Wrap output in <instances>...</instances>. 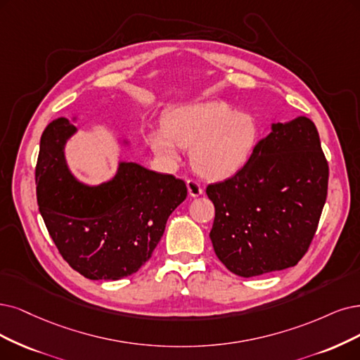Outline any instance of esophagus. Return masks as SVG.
Instances as JSON below:
<instances>
[{
  "mask_svg": "<svg viewBox=\"0 0 360 360\" xmlns=\"http://www.w3.org/2000/svg\"><path fill=\"white\" fill-rule=\"evenodd\" d=\"M187 190H188V194L191 197H198V195L203 194V188L200 187V184L194 181V179L187 181Z\"/></svg>",
  "mask_w": 360,
  "mask_h": 360,
  "instance_id": "34e87169",
  "label": "esophagus"
}]
</instances>
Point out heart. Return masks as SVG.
Listing matches in <instances>:
<instances>
[{"mask_svg": "<svg viewBox=\"0 0 360 360\" xmlns=\"http://www.w3.org/2000/svg\"><path fill=\"white\" fill-rule=\"evenodd\" d=\"M259 129L250 114L237 112L225 102H198L170 110L163 129L143 135L151 151L172 166L179 148H191V163L209 179H224L240 170L254 153Z\"/></svg>", "mask_w": 360, "mask_h": 360, "instance_id": "1", "label": "heart"}]
</instances>
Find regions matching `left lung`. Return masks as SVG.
Instances as JSON below:
<instances>
[{
	"label": "left lung",
	"mask_w": 360,
	"mask_h": 360,
	"mask_svg": "<svg viewBox=\"0 0 360 360\" xmlns=\"http://www.w3.org/2000/svg\"><path fill=\"white\" fill-rule=\"evenodd\" d=\"M329 167L307 117L273 123L234 176L210 184V240L242 277L294 267L309 250L326 202Z\"/></svg>",
	"instance_id": "8db88e82"
}]
</instances>
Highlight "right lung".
<instances>
[{
	"label": "right lung",
	"mask_w": 360,
	"mask_h": 360,
	"mask_svg": "<svg viewBox=\"0 0 360 360\" xmlns=\"http://www.w3.org/2000/svg\"><path fill=\"white\" fill-rule=\"evenodd\" d=\"M77 131L68 118L46 127L35 167L37 200L50 237L71 267L90 281H118L153 255L170 214L185 198L182 179L131 162L96 187L77 181L65 143Z\"/></svg>",
	"instance_id": "obj_1"
}]
</instances>
